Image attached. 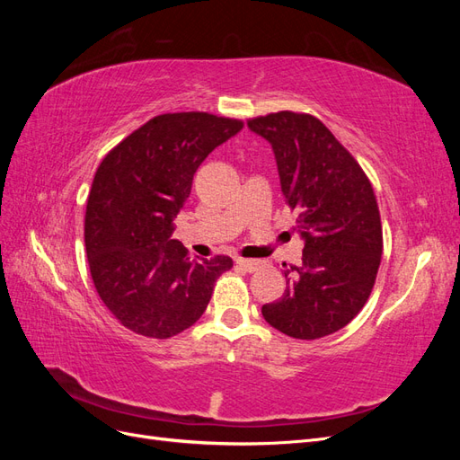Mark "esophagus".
Returning a JSON list of instances; mask_svg holds the SVG:
<instances>
[{"label":"esophagus","instance_id":"34e87169","mask_svg":"<svg viewBox=\"0 0 460 460\" xmlns=\"http://www.w3.org/2000/svg\"><path fill=\"white\" fill-rule=\"evenodd\" d=\"M235 264H238V267H242V269L247 270V272H255L262 262L257 261V259H243V257H238V259H235Z\"/></svg>","mask_w":460,"mask_h":460}]
</instances>
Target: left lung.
I'll list each match as a JSON object with an SVG mask.
<instances>
[{
    "label": "left lung",
    "mask_w": 460,
    "mask_h": 460,
    "mask_svg": "<svg viewBox=\"0 0 460 460\" xmlns=\"http://www.w3.org/2000/svg\"><path fill=\"white\" fill-rule=\"evenodd\" d=\"M269 140L288 207L297 211L303 262L289 264L288 288L262 316L296 340L341 330L370 297L382 261L380 208L368 176L323 122L278 111L247 120Z\"/></svg>",
    "instance_id": "1"
}]
</instances>
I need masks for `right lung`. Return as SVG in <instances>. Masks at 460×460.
I'll return each instance as SVG.
<instances>
[{
	"mask_svg": "<svg viewBox=\"0 0 460 460\" xmlns=\"http://www.w3.org/2000/svg\"><path fill=\"white\" fill-rule=\"evenodd\" d=\"M243 128V120L203 111L164 113L111 149L93 176L84 242L97 296L119 323L166 340L196 324L232 259L190 261L171 240L172 218L199 164Z\"/></svg>",
	"mask_w": 460,
	"mask_h": 460,
	"instance_id": "obj_1",
	"label": "right lung"
}]
</instances>
